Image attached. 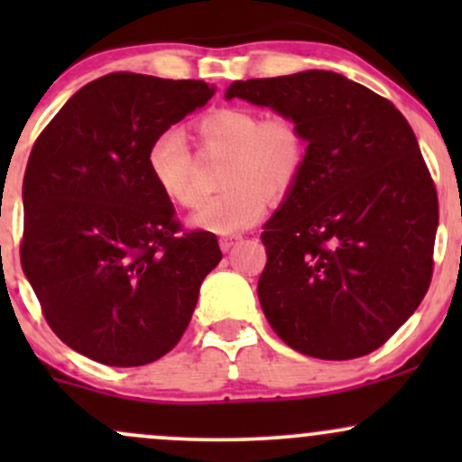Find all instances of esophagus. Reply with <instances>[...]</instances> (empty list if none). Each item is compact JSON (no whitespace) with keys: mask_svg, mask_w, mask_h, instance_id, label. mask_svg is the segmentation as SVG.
<instances>
[{"mask_svg":"<svg viewBox=\"0 0 462 462\" xmlns=\"http://www.w3.org/2000/svg\"><path fill=\"white\" fill-rule=\"evenodd\" d=\"M241 241V236H236V235H232V236H221L219 238V245H221V249H224V252H230V247L235 245V243H238Z\"/></svg>","mask_w":462,"mask_h":462,"instance_id":"34e87169","label":"esophagus"}]
</instances>
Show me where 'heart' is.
<instances>
[{
  "label": "heart",
  "mask_w": 462,
  "mask_h": 462,
  "mask_svg": "<svg viewBox=\"0 0 462 462\" xmlns=\"http://www.w3.org/2000/svg\"><path fill=\"white\" fill-rule=\"evenodd\" d=\"M195 136L204 153H226L219 187L198 206L190 224L217 235H235L261 219L267 198L282 199L298 187L309 161V134L293 115L264 116L243 106H221L195 121ZM147 171L169 201L193 206V156L173 130L153 136L147 147Z\"/></svg>",
  "instance_id": "heart-1"
}]
</instances>
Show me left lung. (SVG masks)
Masks as SVG:
<instances>
[{"label":"left lung","instance_id":"left-lung-1","mask_svg":"<svg viewBox=\"0 0 462 462\" xmlns=\"http://www.w3.org/2000/svg\"><path fill=\"white\" fill-rule=\"evenodd\" d=\"M226 97L293 115L309 134L298 187L261 236L267 321L312 358L384 346L428 293L439 226L437 189L404 115L332 71L238 79Z\"/></svg>","mask_w":462,"mask_h":462}]
</instances>
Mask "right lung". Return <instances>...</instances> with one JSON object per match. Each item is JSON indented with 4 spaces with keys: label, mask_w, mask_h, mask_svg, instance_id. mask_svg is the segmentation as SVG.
Returning a JSON list of instances; mask_svg holds the SVG:
<instances>
[{
    "label": "right lung",
    "mask_w": 462,
    "mask_h": 462,
    "mask_svg": "<svg viewBox=\"0 0 462 462\" xmlns=\"http://www.w3.org/2000/svg\"><path fill=\"white\" fill-rule=\"evenodd\" d=\"M213 93L201 79L108 73L32 147L21 267L47 326L97 363L139 367L171 352L221 261L213 232L184 230L147 171L153 136Z\"/></svg>",
    "instance_id": "obj_1"
}]
</instances>
